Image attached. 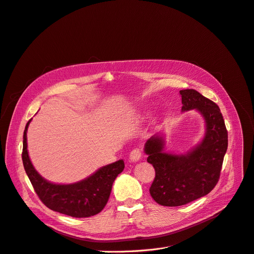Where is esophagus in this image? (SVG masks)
<instances>
[{
  "instance_id": "esophagus-1",
  "label": "esophagus",
  "mask_w": 254,
  "mask_h": 254,
  "mask_svg": "<svg viewBox=\"0 0 254 254\" xmlns=\"http://www.w3.org/2000/svg\"><path fill=\"white\" fill-rule=\"evenodd\" d=\"M141 157H142V152L140 148H135L129 153V160L131 162H138L141 159Z\"/></svg>"
}]
</instances>
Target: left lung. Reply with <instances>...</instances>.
Masks as SVG:
<instances>
[{"mask_svg":"<svg viewBox=\"0 0 254 254\" xmlns=\"http://www.w3.org/2000/svg\"><path fill=\"white\" fill-rule=\"evenodd\" d=\"M180 93L183 112L195 109L202 115L205 135L199 144L184 154L165 151L161 133L146 141L144 152L156 171L149 193L154 201L164 206L184 205L211 192L219 181L228 144L219 107L194 89Z\"/></svg>","mask_w":254,"mask_h":254,"instance_id":"1","label":"left lung"}]
</instances>
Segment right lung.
I'll return each instance as SVG.
<instances>
[{
    "mask_svg": "<svg viewBox=\"0 0 254 254\" xmlns=\"http://www.w3.org/2000/svg\"><path fill=\"white\" fill-rule=\"evenodd\" d=\"M26 125L23 141L24 168L39 199L55 212L74 218L91 217L103 211L106 206L112 186L119 173L125 169L124 160H119L98 169L89 178L69 185L53 184L45 180L35 170L28 153Z\"/></svg>",
    "mask_w": 254,
    "mask_h": 254,
    "instance_id": "1",
    "label": "right lung"
}]
</instances>
